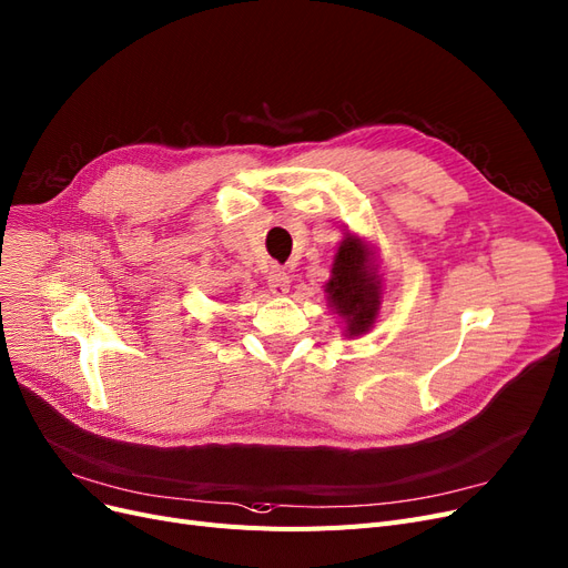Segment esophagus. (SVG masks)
<instances>
[{
    "label": "esophagus",
    "instance_id": "esophagus-1",
    "mask_svg": "<svg viewBox=\"0 0 568 568\" xmlns=\"http://www.w3.org/2000/svg\"><path fill=\"white\" fill-rule=\"evenodd\" d=\"M267 286H270V291L275 293V296H284V293L288 291V286H291V277H288V272L284 270V267H272L270 270V275H267Z\"/></svg>",
    "mask_w": 568,
    "mask_h": 568
}]
</instances>
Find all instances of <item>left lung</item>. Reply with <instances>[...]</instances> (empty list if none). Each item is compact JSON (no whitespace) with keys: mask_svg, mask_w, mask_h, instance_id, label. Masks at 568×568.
<instances>
[{"mask_svg":"<svg viewBox=\"0 0 568 568\" xmlns=\"http://www.w3.org/2000/svg\"><path fill=\"white\" fill-rule=\"evenodd\" d=\"M366 246L356 237H345L333 263V277L328 282V296L337 314L347 316L349 335L366 333L375 322L379 307L377 282L371 280Z\"/></svg>","mask_w":568,"mask_h":568,"instance_id":"8db88e82","label":"left lung"}]
</instances>
